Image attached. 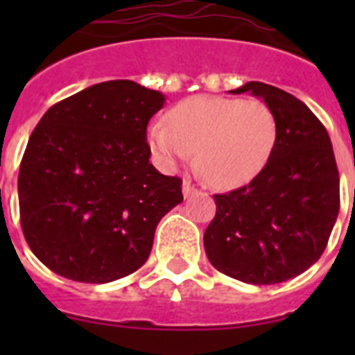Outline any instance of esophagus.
<instances>
[{"label": "esophagus", "mask_w": 355, "mask_h": 355, "mask_svg": "<svg viewBox=\"0 0 355 355\" xmlns=\"http://www.w3.org/2000/svg\"><path fill=\"white\" fill-rule=\"evenodd\" d=\"M195 191H197V189H195L193 184L189 182L188 178H186V180H184V184H182V193H184V197H189V195H193Z\"/></svg>", "instance_id": "obj_1"}]
</instances>
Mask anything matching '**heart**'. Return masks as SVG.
I'll return each instance as SVG.
<instances>
[{
	"mask_svg": "<svg viewBox=\"0 0 355 355\" xmlns=\"http://www.w3.org/2000/svg\"><path fill=\"white\" fill-rule=\"evenodd\" d=\"M276 118L261 99L197 96L150 123L147 144L166 169L188 162L216 188H237L252 180L269 160L276 141Z\"/></svg>",
	"mask_w": 355,
	"mask_h": 355,
	"instance_id": "obj_1",
	"label": "heart"
}]
</instances>
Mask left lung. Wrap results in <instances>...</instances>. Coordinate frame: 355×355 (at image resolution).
<instances>
[{
    "mask_svg": "<svg viewBox=\"0 0 355 355\" xmlns=\"http://www.w3.org/2000/svg\"><path fill=\"white\" fill-rule=\"evenodd\" d=\"M243 92L275 112V149L247 186L214 195L205 248L223 275L270 286L302 275L324 252L339 214V171L328 130L300 99L258 80L230 94Z\"/></svg>",
    "mask_w": 355,
    "mask_h": 355,
    "instance_id": "1",
    "label": "left lung"
}]
</instances>
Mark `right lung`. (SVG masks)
I'll use <instances>...</instances> for the list:
<instances>
[{
  "label": "right lung",
  "mask_w": 355,
  "mask_h": 355,
  "mask_svg": "<svg viewBox=\"0 0 355 355\" xmlns=\"http://www.w3.org/2000/svg\"><path fill=\"white\" fill-rule=\"evenodd\" d=\"M166 97L107 80L53 105L19 164L25 241L53 272L85 284L132 275L155 230L182 202V180L149 162L147 123Z\"/></svg>",
  "instance_id": "right-lung-1"
}]
</instances>
